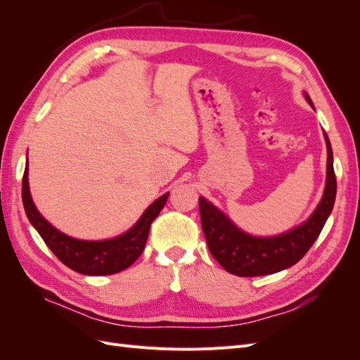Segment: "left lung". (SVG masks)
<instances>
[{"label": "left lung", "mask_w": 360, "mask_h": 360, "mask_svg": "<svg viewBox=\"0 0 360 360\" xmlns=\"http://www.w3.org/2000/svg\"><path fill=\"white\" fill-rule=\"evenodd\" d=\"M304 97L314 108L311 97L307 93ZM324 139L328 147V172L321 201L307 221L284 234L274 237L250 236L210 201L200 197V216L207 246L217 263L231 275L263 276L276 274L296 264L317 240L336 198L333 153L326 132Z\"/></svg>", "instance_id": "obj_1"}]
</instances>
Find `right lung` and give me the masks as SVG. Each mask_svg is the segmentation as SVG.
Here are the masks:
<instances>
[{"label":"right lung","instance_id":"right-lung-1","mask_svg":"<svg viewBox=\"0 0 360 360\" xmlns=\"http://www.w3.org/2000/svg\"><path fill=\"white\" fill-rule=\"evenodd\" d=\"M169 192L162 195L139 217L138 222L124 234L108 240H79L58 231L43 217L32 202L28 184V158L22 179V202L28 221L36 228L48 248L64 266L89 276H102L118 274L132 266L143 254L147 243L150 225L153 222L168 200Z\"/></svg>","mask_w":360,"mask_h":360}]
</instances>
